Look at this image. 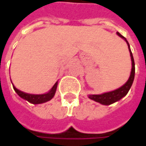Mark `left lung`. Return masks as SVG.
Segmentation results:
<instances>
[{
    "mask_svg": "<svg viewBox=\"0 0 146 146\" xmlns=\"http://www.w3.org/2000/svg\"><path fill=\"white\" fill-rule=\"evenodd\" d=\"M117 34L121 38L124 39L126 40L127 45H128V49H129L130 55H131V59H132V71H131V75H130V77H129L128 80L127 81V83L124 85H123L119 88L116 89L115 91L103 93V94H101V95H89L88 96V98H90V99H92V100L102 104V105H110V104L114 103V102H117V101H119L121 98H123L124 96H126L127 93H128L130 88L132 86L133 80H134V76H135V62H134V59H133V56H132V53L131 52V49H130V47H129V44H128L126 39L119 32H117Z\"/></svg>",
    "mask_w": 146,
    "mask_h": 146,
    "instance_id": "8db88e82",
    "label": "left lung"
}]
</instances>
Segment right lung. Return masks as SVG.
Instances as JSON below:
<instances>
[{"instance_id":"obj_1","label":"right lung","mask_w":146,"mask_h":146,"mask_svg":"<svg viewBox=\"0 0 146 146\" xmlns=\"http://www.w3.org/2000/svg\"><path fill=\"white\" fill-rule=\"evenodd\" d=\"M13 87H14V91L18 93V95L22 98L25 99L27 102H31L32 104H40L48 102L49 100H51L53 98L54 94L56 93L57 87H58V82H56V84L53 85V87L50 89V91L48 93L40 94V95H34V94L23 93V92L20 91L19 89H17L14 85H13Z\"/></svg>"}]
</instances>
